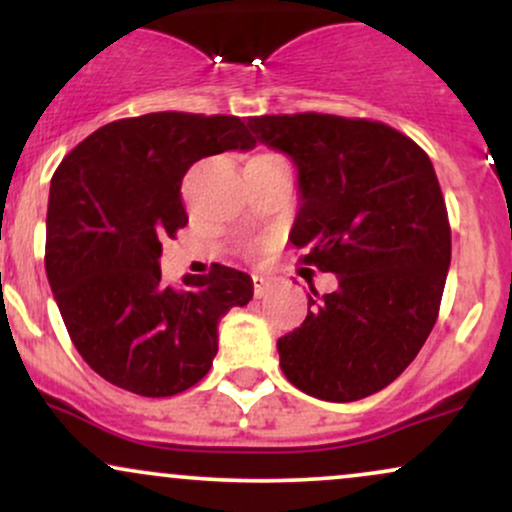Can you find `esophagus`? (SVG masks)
Listing matches in <instances>:
<instances>
[{"label":"esophagus","instance_id":"34e87169","mask_svg":"<svg viewBox=\"0 0 512 512\" xmlns=\"http://www.w3.org/2000/svg\"><path fill=\"white\" fill-rule=\"evenodd\" d=\"M252 286H255V296L257 298H267L269 293H272V281L264 279V276H260V274L252 276Z\"/></svg>","mask_w":512,"mask_h":512}]
</instances>
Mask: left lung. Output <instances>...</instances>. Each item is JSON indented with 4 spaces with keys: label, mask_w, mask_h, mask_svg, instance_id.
Listing matches in <instances>:
<instances>
[{
    "label": "left lung",
    "mask_w": 512,
    "mask_h": 512,
    "mask_svg": "<svg viewBox=\"0 0 512 512\" xmlns=\"http://www.w3.org/2000/svg\"><path fill=\"white\" fill-rule=\"evenodd\" d=\"M248 127L296 166L291 243L339 281L276 342L281 370L325 402L373 395L414 361L443 298L450 223L431 158L383 122L303 113Z\"/></svg>",
    "instance_id": "1"
}]
</instances>
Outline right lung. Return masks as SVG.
<instances>
[{
	"label": "right lung",
	"instance_id": "1",
	"mask_svg": "<svg viewBox=\"0 0 512 512\" xmlns=\"http://www.w3.org/2000/svg\"><path fill=\"white\" fill-rule=\"evenodd\" d=\"M255 144L240 117L149 113L96 129L55 170L45 272L76 351L108 383L170 397L209 373L219 320L250 303L252 279L216 264L173 289L161 243L187 223L192 163Z\"/></svg>",
	"mask_w": 512,
	"mask_h": 512
}]
</instances>
